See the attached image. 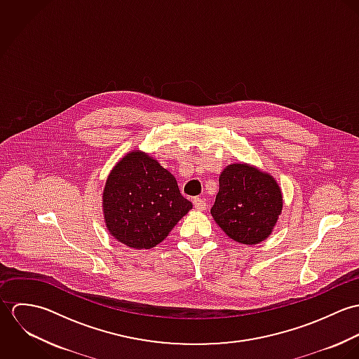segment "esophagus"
<instances>
[{
	"instance_id": "esophagus-1",
	"label": "esophagus",
	"mask_w": 359,
	"mask_h": 359,
	"mask_svg": "<svg viewBox=\"0 0 359 359\" xmlns=\"http://www.w3.org/2000/svg\"><path fill=\"white\" fill-rule=\"evenodd\" d=\"M194 205H195V208H196V210L203 211L205 207H207V203H205L203 199H201V198H195V199H194Z\"/></svg>"
}]
</instances>
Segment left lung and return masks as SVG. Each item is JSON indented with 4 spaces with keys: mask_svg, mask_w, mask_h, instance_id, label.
<instances>
[{
    "mask_svg": "<svg viewBox=\"0 0 359 359\" xmlns=\"http://www.w3.org/2000/svg\"><path fill=\"white\" fill-rule=\"evenodd\" d=\"M282 192L272 175L250 164H229L219 175V191L210 212L235 242L265 241L282 212Z\"/></svg>",
    "mask_w": 359,
    "mask_h": 359,
    "instance_id": "obj_1",
    "label": "left lung"
}]
</instances>
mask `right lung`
I'll return each mask as SVG.
<instances>
[{"label":"right lung","mask_w":359,"mask_h":359,"mask_svg":"<svg viewBox=\"0 0 359 359\" xmlns=\"http://www.w3.org/2000/svg\"><path fill=\"white\" fill-rule=\"evenodd\" d=\"M110 235L131 249H152L192 208L174 175L149 154L133 151L110 171L103 189Z\"/></svg>","instance_id":"right-lung-1"}]
</instances>
